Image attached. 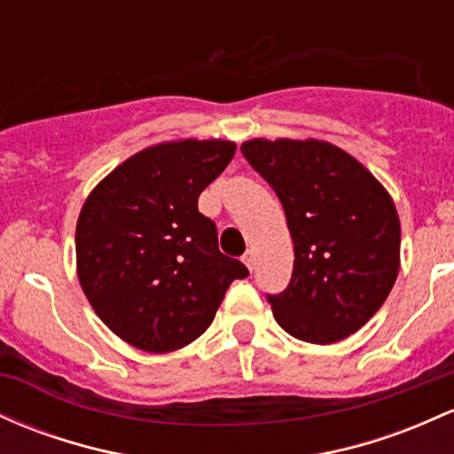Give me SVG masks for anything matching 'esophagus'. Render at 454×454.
I'll use <instances>...</instances> for the list:
<instances>
[{
	"mask_svg": "<svg viewBox=\"0 0 454 454\" xmlns=\"http://www.w3.org/2000/svg\"><path fill=\"white\" fill-rule=\"evenodd\" d=\"M243 262H246L247 269H250V271H252V269H254V262H256V256H254V252H252V250H247L246 254H243Z\"/></svg>",
	"mask_w": 454,
	"mask_h": 454,
	"instance_id": "obj_1",
	"label": "esophagus"
}]
</instances>
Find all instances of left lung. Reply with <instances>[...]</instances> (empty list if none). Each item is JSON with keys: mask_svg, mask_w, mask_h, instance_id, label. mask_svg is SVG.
<instances>
[{"mask_svg": "<svg viewBox=\"0 0 454 454\" xmlns=\"http://www.w3.org/2000/svg\"><path fill=\"white\" fill-rule=\"evenodd\" d=\"M243 157L280 198L295 246L288 286L267 295L282 330L330 345L356 333L390 295L401 223L360 161L318 139H250Z\"/></svg>", "mask_w": 454, "mask_h": 454, "instance_id": "1", "label": "left lung"}]
</instances>
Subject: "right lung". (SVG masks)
Returning a JSON list of instances; mask_svg holds the SVG:
<instances>
[{
	"mask_svg": "<svg viewBox=\"0 0 454 454\" xmlns=\"http://www.w3.org/2000/svg\"><path fill=\"white\" fill-rule=\"evenodd\" d=\"M235 151L223 139L157 144L118 166L83 204L74 232L79 282L129 345L148 353L189 345L211 325L232 280L250 276L219 252L215 222L198 211L204 187Z\"/></svg>",
	"mask_w": 454,
	"mask_h": 454,
	"instance_id": "add662e5",
	"label": "right lung"
}]
</instances>
